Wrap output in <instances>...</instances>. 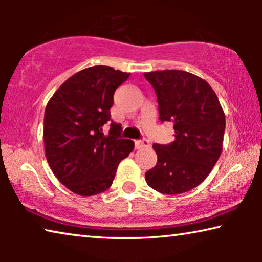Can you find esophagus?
Wrapping results in <instances>:
<instances>
[{
	"label": "esophagus",
	"mask_w": 262,
	"mask_h": 262,
	"mask_svg": "<svg viewBox=\"0 0 262 262\" xmlns=\"http://www.w3.org/2000/svg\"><path fill=\"white\" fill-rule=\"evenodd\" d=\"M150 147V143L147 139H142V140H137L135 141V148L136 149H143V148H148Z\"/></svg>",
	"instance_id": "34e87169"
}]
</instances>
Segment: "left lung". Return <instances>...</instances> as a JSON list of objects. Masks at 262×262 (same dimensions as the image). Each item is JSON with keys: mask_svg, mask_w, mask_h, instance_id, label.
<instances>
[{"mask_svg": "<svg viewBox=\"0 0 262 262\" xmlns=\"http://www.w3.org/2000/svg\"><path fill=\"white\" fill-rule=\"evenodd\" d=\"M157 96L159 120L172 122L174 141L154 143L157 164L145 181L159 193L174 195L196 187L219 161L225 115L205 79L184 70L145 73Z\"/></svg>", "mask_w": 262, "mask_h": 262, "instance_id": "obj_1", "label": "left lung"}]
</instances>
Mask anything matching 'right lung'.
<instances>
[{"instance_id":"add662e5","label":"right lung","mask_w":262,"mask_h":262,"mask_svg":"<svg viewBox=\"0 0 262 262\" xmlns=\"http://www.w3.org/2000/svg\"><path fill=\"white\" fill-rule=\"evenodd\" d=\"M129 75L107 66L83 69L62 84L46 106L47 162L60 183L82 196L108 189L119 163L134 149L110 112L115 90Z\"/></svg>"}]
</instances>
